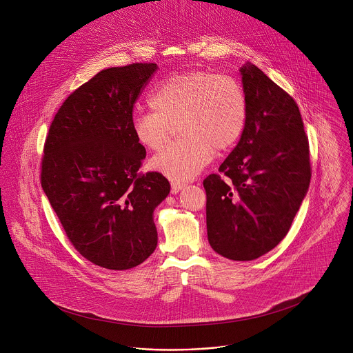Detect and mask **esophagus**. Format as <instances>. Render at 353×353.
<instances>
[{
  "instance_id": "1",
  "label": "esophagus",
  "mask_w": 353,
  "mask_h": 353,
  "mask_svg": "<svg viewBox=\"0 0 353 353\" xmlns=\"http://www.w3.org/2000/svg\"><path fill=\"white\" fill-rule=\"evenodd\" d=\"M183 183H178V182H172L171 183V193L172 194H176V193H179L182 189H183Z\"/></svg>"
}]
</instances>
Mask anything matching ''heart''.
<instances>
[{
  "label": "heart",
  "mask_w": 353,
  "mask_h": 353,
  "mask_svg": "<svg viewBox=\"0 0 353 353\" xmlns=\"http://www.w3.org/2000/svg\"><path fill=\"white\" fill-rule=\"evenodd\" d=\"M150 110H137L132 130L139 144L161 150L178 125L182 140L152 159L153 170L174 182L197 176L213 151H227L242 137L248 123V98L232 76L210 70L183 72L163 80L150 98Z\"/></svg>",
  "instance_id": "obj_1"
}]
</instances>
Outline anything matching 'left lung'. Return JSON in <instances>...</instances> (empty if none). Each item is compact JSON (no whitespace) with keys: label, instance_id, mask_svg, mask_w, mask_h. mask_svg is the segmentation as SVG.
Masks as SVG:
<instances>
[{"label":"left lung","instance_id":"8db88e82","mask_svg":"<svg viewBox=\"0 0 353 353\" xmlns=\"http://www.w3.org/2000/svg\"><path fill=\"white\" fill-rule=\"evenodd\" d=\"M248 123L220 174L203 179L208 241L217 254L252 261L288 234L311 179L308 137L294 98L261 69H242Z\"/></svg>","mask_w":353,"mask_h":353}]
</instances>
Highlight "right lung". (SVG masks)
<instances>
[{"mask_svg":"<svg viewBox=\"0 0 353 353\" xmlns=\"http://www.w3.org/2000/svg\"><path fill=\"white\" fill-rule=\"evenodd\" d=\"M156 63L104 69L62 103L46 137L41 183L73 248L111 270L143 263L157 245L153 210L170 193L156 171L140 172L145 148L133 107Z\"/></svg>","mask_w":353,"mask_h":353,"instance_id":"1","label":"right lung"}]
</instances>
